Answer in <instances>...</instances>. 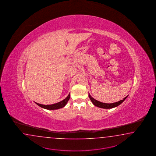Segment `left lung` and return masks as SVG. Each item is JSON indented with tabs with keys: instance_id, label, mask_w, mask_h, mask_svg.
<instances>
[{
	"instance_id": "left-lung-1",
	"label": "left lung",
	"mask_w": 156,
	"mask_h": 156,
	"mask_svg": "<svg viewBox=\"0 0 156 156\" xmlns=\"http://www.w3.org/2000/svg\"><path fill=\"white\" fill-rule=\"evenodd\" d=\"M88 96H89V98H90V100L92 101V104H94V106L98 107V108H106V109L112 108L117 107L119 105H120L122 102H123L125 100L128 96H127L126 97H125L124 98H123V100H121L120 101H118V102H114V103H112V104H106V103H103V102H100L94 99V98L90 96V94H88Z\"/></svg>"
}]
</instances>
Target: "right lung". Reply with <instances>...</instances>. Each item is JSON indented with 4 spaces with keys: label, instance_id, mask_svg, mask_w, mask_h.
I'll return each mask as SVG.
<instances>
[{
    "label": "right lung",
    "instance_id": "add662e5",
    "mask_svg": "<svg viewBox=\"0 0 156 156\" xmlns=\"http://www.w3.org/2000/svg\"><path fill=\"white\" fill-rule=\"evenodd\" d=\"M70 98V94H68V96L66 97L64 100L58 102L56 104H52V105H41V104H38L35 102L37 104L38 106L42 108H44L47 110H56V109H59L60 108L64 107L66 105V104H67L68 101H69Z\"/></svg>",
    "mask_w": 156,
    "mask_h": 156
}]
</instances>
